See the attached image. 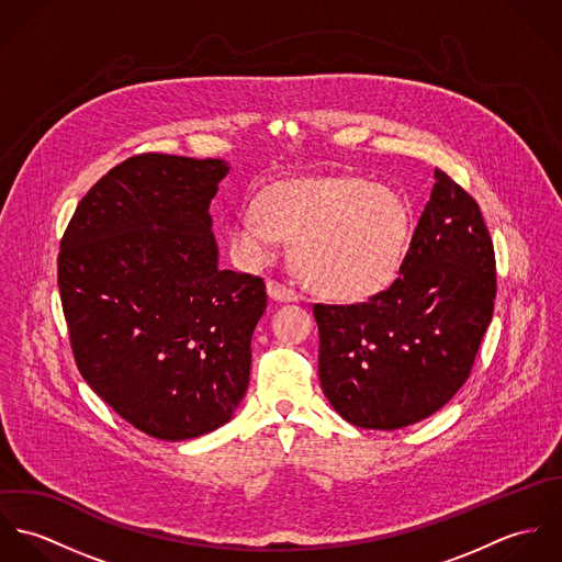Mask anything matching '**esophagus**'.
<instances>
[{
	"mask_svg": "<svg viewBox=\"0 0 562 562\" xmlns=\"http://www.w3.org/2000/svg\"><path fill=\"white\" fill-rule=\"evenodd\" d=\"M268 294H270V299H274L279 303H296L301 299L294 290H290L277 281H268Z\"/></svg>",
	"mask_w": 562,
	"mask_h": 562,
	"instance_id": "obj_1",
	"label": "esophagus"
}]
</instances>
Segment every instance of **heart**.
<instances>
[{"instance_id":"b5f03b06","label":"heart","mask_w":562,"mask_h":562,"mask_svg":"<svg viewBox=\"0 0 562 562\" xmlns=\"http://www.w3.org/2000/svg\"><path fill=\"white\" fill-rule=\"evenodd\" d=\"M408 227V210L394 190L359 177H316L268 188L259 212L238 216L232 246L241 261L259 266L290 238L299 270L318 292L363 301L394 281Z\"/></svg>"}]
</instances>
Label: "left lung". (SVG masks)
I'll use <instances>...</instances> for the list:
<instances>
[{
    "mask_svg": "<svg viewBox=\"0 0 562 562\" xmlns=\"http://www.w3.org/2000/svg\"><path fill=\"white\" fill-rule=\"evenodd\" d=\"M495 257L479 203L435 168L398 279L357 305H314L321 385L350 424L396 430L463 387L493 316Z\"/></svg>",
    "mask_w": 562,
    "mask_h": 562,
    "instance_id": "8db88e82",
    "label": "left lung"
}]
</instances>
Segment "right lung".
<instances>
[{
  "instance_id": "1",
  "label": "right lung",
  "mask_w": 562,
  "mask_h": 562,
  "mask_svg": "<svg viewBox=\"0 0 562 562\" xmlns=\"http://www.w3.org/2000/svg\"><path fill=\"white\" fill-rule=\"evenodd\" d=\"M229 168L134 156L88 190L60 241L58 288L83 381L161 441L221 428L248 387L266 283L218 266L210 203Z\"/></svg>"
}]
</instances>
